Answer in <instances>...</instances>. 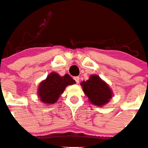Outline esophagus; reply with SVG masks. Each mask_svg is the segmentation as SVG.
I'll return each mask as SVG.
<instances>
[{"mask_svg":"<svg viewBox=\"0 0 148 148\" xmlns=\"http://www.w3.org/2000/svg\"><path fill=\"white\" fill-rule=\"evenodd\" d=\"M74 79H75V81L77 83V84H79V76H75V77H74Z\"/></svg>","mask_w":148,"mask_h":148,"instance_id":"1","label":"esophagus"}]
</instances>
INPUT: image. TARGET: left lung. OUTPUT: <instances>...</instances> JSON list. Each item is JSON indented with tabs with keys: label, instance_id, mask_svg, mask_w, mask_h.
I'll return each instance as SVG.
<instances>
[{
	"label": "left lung",
	"instance_id": "1",
	"mask_svg": "<svg viewBox=\"0 0 148 148\" xmlns=\"http://www.w3.org/2000/svg\"><path fill=\"white\" fill-rule=\"evenodd\" d=\"M81 86L89 101L94 105H105L112 98L110 88L98 75H90L88 80L82 82Z\"/></svg>",
	"mask_w": 148,
	"mask_h": 148
}]
</instances>
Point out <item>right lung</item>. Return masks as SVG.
Wrapping results in <instances>:
<instances>
[{"mask_svg": "<svg viewBox=\"0 0 148 148\" xmlns=\"http://www.w3.org/2000/svg\"><path fill=\"white\" fill-rule=\"evenodd\" d=\"M75 83V80L68 74L60 76L57 73H52L40 84L38 92V96L44 104H53L58 101L65 87Z\"/></svg>", "mask_w": 148, "mask_h": 148, "instance_id": "add662e5", "label": "right lung"}]
</instances>
